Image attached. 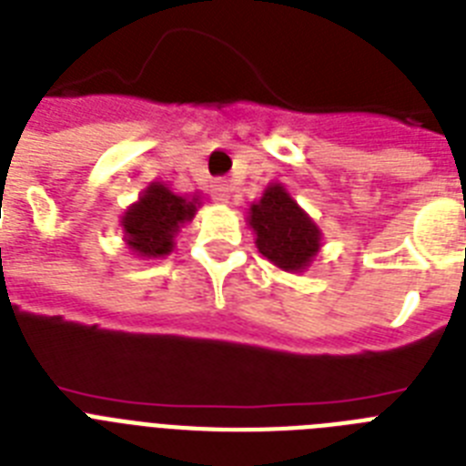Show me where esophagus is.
<instances>
[{
	"label": "esophagus",
	"instance_id": "1",
	"mask_svg": "<svg viewBox=\"0 0 466 466\" xmlns=\"http://www.w3.org/2000/svg\"><path fill=\"white\" fill-rule=\"evenodd\" d=\"M210 191H213V198L220 200V203H227V198H229V184H227L225 179L213 181V187H210Z\"/></svg>",
	"mask_w": 466,
	"mask_h": 466
}]
</instances>
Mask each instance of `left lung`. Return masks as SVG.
Wrapping results in <instances>:
<instances>
[{"label":"left lung","mask_w":466,"mask_h":466,"mask_svg":"<svg viewBox=\"0 0 466 466\" xmlns=\"http://www.w3.org/2000/svg\"><path fill=\"white\" fill-rule=\"evenodd\" d=\"M246 222L256 234V248L285 272H304L319 256L323 232L285 184H268L260 200H253Z\"/></svg>","instance_id":"obj_1"}]
</instances>
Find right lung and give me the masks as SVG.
<instances>
[{"label": "right lung", "instance_id": "add662e5", "mask_svg": "<svg viewBox=\"0 0 466 466\" xmlns=\"http://www.w3.org/2000/svg\"><path fill=\"white\" fill-rule=\"evenodd\" d=\"M200 196H179L165 181H150L136 203L124 210V244L138 258H165L174 251V237L196 218Z\"/></svg>", "mask_w": 466, "mask_h": 466}]
</instances>
